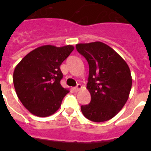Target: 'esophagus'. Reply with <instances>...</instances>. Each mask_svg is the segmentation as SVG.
<instances>
[{
  "label": "esophagus",
  "instance_id": "esophagus-1",
  "mask_svg": "<svg viewBox=\"0 0 151 151\" xmlns=\"http://www.w3.org/2000/svg\"><path fill=\"white\" fill-rule=\"evenodd\" d=\"M81 88V85H80V84H78L76 87L73 88V90H74V92H78L79 90Z\"/></svg>",
  "mask_w": 151,
  "mask_h": 151
}]
</instances>
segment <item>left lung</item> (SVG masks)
<instances>
[{
  "mask_svg": "<svg viewBox=\"0 0 151 151\" xmlns=\"http://www.w3.org/2000/svg\"><path fill=\"white\" fill-rule=\"evenodd\" d=\"M76 48L89 66L87 88L91 102L81 106V112L92 122H106L129 99L132 84L130 69L120 55L103 42L78 44Z\"/></svg>",
  "mask_w": 151,
  "mask_h": 151,
  "instance_id": "8db88e82",
  "label": "left lung"
}]
</instances>
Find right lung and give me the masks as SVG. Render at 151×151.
Segmentation results:
<instances>
[{
    "instance_id": "right-lung-1",
    "label": "right lung",
    "mask_w": 151,
    "mask_h": 151,
    "mask_svg": "<svg viewBox=\"0 0 151 151\" xmlns=\"http://www.w3.org/2000/svg\"><path fill=\"white\" fill-rule=\"evenodd\" d=\"M74 49L73 45H44L28 53L15 66L13 83L18 98L37 117L53 114L69 90L62 87L59 66Z\"/></svg>"
}]
</instances>
